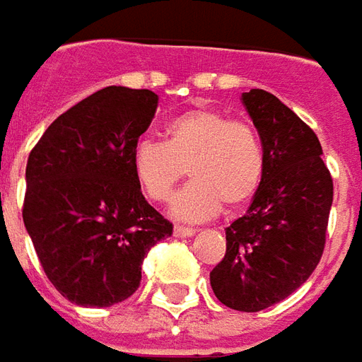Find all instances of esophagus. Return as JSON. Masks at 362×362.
Masks as SVG:
<instances>
[{"label":"esophagus","mask_w":362,"mask_h":362,"mask_svg":"<svg viewBox=\"0 0 362 362\" xmlns=\"http://www.w3.org/2000/svg\"><path fill=\"white\" fill-rule=\"evenodd\" d=\"M194 228H189V226H179L177 224L175 228H173V234L177 235V238H191V235H194Z\"/></svg>","instance_id":"1"}]
</instances>
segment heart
<instances>
[{
    "label": "heart",
    "instance_id": "heart-1",
    "mask_svg": "<svg viewBox=\"0 0 362 362\" xmlns=\"http://www.w3.org/2000/svg\"><path fill=\"white\" fill-rule=\"evenodd\" d=\"M130 161L140 189L156 202L169 201L189 171L193 181L173 201V214L183 220L212 218L222 204H247L267 163L257 128L210 107L173 117L165 124V142L138 140Z\"/></svg>",
    "mask_w": 362,
    "mask_h": 362
}]
</instances>
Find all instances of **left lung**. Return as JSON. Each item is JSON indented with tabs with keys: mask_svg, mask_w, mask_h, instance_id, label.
<instances>
[{
	"mask_svg": "<svg viewBox=\"0 0 362 362\" xmlns=\"http://www.w3.org/2000/svg\"><path fill=\"white\" fill-rule=\"evenodd\" d=\"M265 148V175L250 210L226 228V255L210 271L216 298L259 312L306 283L325 247L333 181L314 130L275 95H242Z\"/></svg>",
	"mask_w": 362,
	"mask_h": 362,
	"instance_id": "1",
	"label": "left lung"
}]
</instances>
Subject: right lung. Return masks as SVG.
<instances>
[{"label": "right lung", "mask_w": 362, "mask_h": 362, "mask_svg": "<svg viewBox=\"0 0 362 362\" xmlns=\"http://www.w3.org/2000/svg\"><path fill=\"white\" fill-rule=\"evenodd\" d=\"M156 109L150 89L109 86L60 115L30 150L23 222L48 281L74 304L132 296L148 251L173 234L130 161Z\"/></svg>", "instance_id": "add662e5"}]
</instances>
